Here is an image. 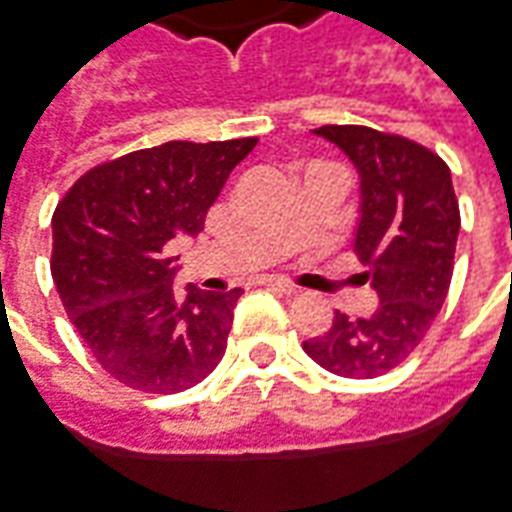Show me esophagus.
I'll return each mask as SVG.
<instances>
[{
	"label": "esophagus",
	"instance_id": "1",
	"mask_svg": "<svg viewBox=\"0 0 512 512\" xmlns=\"http://www.w3.org/2000/svg\"><path fill=\"white\" fill-rule=\"evenodd\" d=\"M263 285H266V288H271V291L285 293V296H291V293H296V288H293V285H288V282H282V280H274V277H268V280H263Z\"/></svg>",
	"mask_w": 512,
	"mask_h": 512
}]
</instances>
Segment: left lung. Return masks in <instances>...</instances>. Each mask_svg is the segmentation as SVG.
<instances>
[{
  "mask_svg": "<svg viewBox=\"0 0 512 512\" xmlns=\"http://www.w3.org/2000/svg\"><path fill=\"white\" fill-rule=\"evenodd\" d=\"M313 132L338 146L360 174L355 252L380 305L368 318L335 313L330 330L302 349L338 377L371 380L413 355L446 302L460 232L452 171L402 135L357 124Z\"/></svg>",
  "mask_w": 512,
  "mask_h": 512,
  "instance_id": "1",
  "label": "left lung"
}]
</instances>
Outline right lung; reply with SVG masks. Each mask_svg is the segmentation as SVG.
Segmentation results:
<instances>
[{"instance_id":"obj_1","label":"right lung","mask_w":512,"mask_h":512,"mask_svg":"<svg viewBox=\"0 0 512 512\" xmlns=\"http://www.w3.org/2000/svg\"><path fill=\"white\" fill-rule=\"evenodd\" d=\"M257 138L169 141L85 171L52 216V280L91 355L144 393H180L227 352L241 288L174 291L166 246L199 235Z\"/></svg>"}]
</instances>
